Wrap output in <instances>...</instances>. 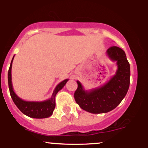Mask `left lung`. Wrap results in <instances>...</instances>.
Wrapping results in <instances>:
<instances>
[{
	"label": "left lung",
	"mask_w": 148,
	"mask_h": 148,
	"mask_svg": "<svg viewBox=\"0 0 148 148\" xmlns=\"http://www.w3.org/2000/svg\"><path fill=\"white\" fill-rule=\"evenodd\" d=\"M106 54L112 61L116 62L118 67L108 82L100 87L85 90L81 82L76 81V102L83 110L91 113H105L114 109L123 101L130 87V65L125 51L118 47H111Z\"/></svg>",
	"instance_id": "left-lung-1"
}]
</instances>
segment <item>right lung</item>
Segmentation results:
<instances>
[{
    "mask_svg": "<svg viewBox=\"0 0 148 148\" xmlns=\"http://www.w3.org/2000/svg\"><path fill=\"white\" fill-rule=\"evenodd\" d=\"M14 56L12 58V60L10 63V67L8 71V86H9L10 93L12 99L18 109L21 111L23 114L33 118H49L53 114L54 108L56 107V95L58 91H60L64 85L67 82L69 79H65L58 84L53 90L51 97L50 99L45 100L42 101H28L23 100L19 97L16 95L14 92L12 83V61Z\"/></svg>",
    "mask_w": 148,
    "mask_h": 148,
    "instance_id": "obj_1",
    "label": "right lung"
}]
</instances>
